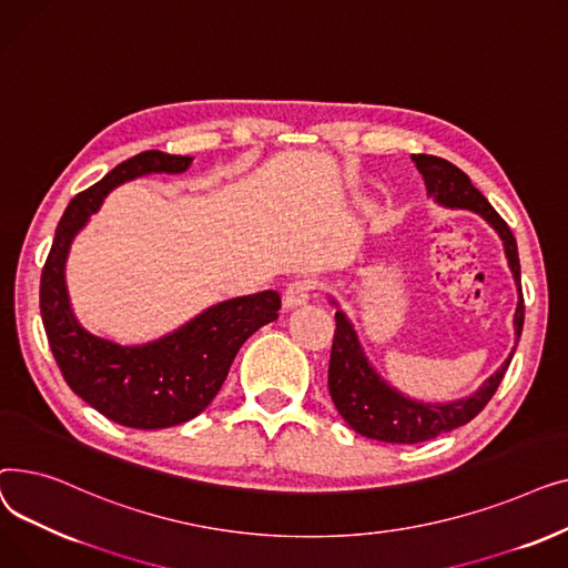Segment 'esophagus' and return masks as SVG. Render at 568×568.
Segmentation results:
<instances>
[{
	"mask_svg": "<svg viewBox=\"0 0 568 568\" xmlns=\"http://www.w3.org/2000/svg\"><path fill=\"white\" fill-rule=\"evenodd\" d=\"M315 290V283L311 278H294L287 283L285 292H283V304L287 308H294V306H302L308 302L311 292Z\"/></svg>",
	"mask_w": 568,
	"mask_h": 568,
	"instance_id": "1",
	"label": "esophagus"
}]
</instances>
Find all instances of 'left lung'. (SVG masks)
Wrapping results in <instances>:
<instances>
[{
	"instance_id": "8db88e82",
	"label": "left lung",
	"mask_w": 568,
	"mask_h": 568,
	"mask_svg": "<svg viewBox=\"0 0 568 568\" xmlns=\"http://www.w3.org/2000/svg\"><path fill=\"white\" fill-rule=\"evenodd\" d=\"M412 161L416 163V170L424 174L426 189L437 202L446 206L471 209V212L481 214L499 232L514 278L520 287V260H518L516 236L511 227L506 225V221L490 206V202L471 186L469 176L460 168L439 156L414 154ZM523 322H525V300L520 290V302L516 311L518 338L523 334ZM511 356L481 386L479 392L465 400L446 403V405L414 403L403 394H398L396 389H392L389 384L379 379V375H375V371L368 366L366 356L359 347V341H356L352 324L338 311L332 359H329V394L336 409L347 422V426L354 428L359 435L379 439V442H392V444H419L471 422L474 416L479 414L495 396L504 373L509 371Z\"/></svg>"
}]
</instances>
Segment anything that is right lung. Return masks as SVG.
Segmentation results:
<instances>
[{
  "mask_svg": "<svg viewBox=\"0 0 568 568\" xmlns=\"http://www.w3.org/2000/svg\"><path fill=\"white\" fill-rule=\"evenodd\" d=\"M191 156L142 152L78 193L57 225L41 274V317L67 384L110 422L140 430L197 416L223 386L234 356L260 326L278 317L281 296L264 290L216 304L149 345L122 347L84 332L71 313L64 262L75 232L119 184L149 172H184Z\"/></svg>",
  "mask_w": 568,
  "mask_h": 568,
  "instance_id": "obj_1",
  "label": "right lung"
}]
</instances>
